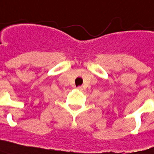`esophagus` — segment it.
I'll list each match as a JSON object with an SVG mask.
<instances>
[{"instance_id":"esophagus-1","label":"esophagus","mask_w":154,"mask_h":154,"mask_svg":"<svg viewBox=\"0 0 154 154\" xmlns=\"http://www.w3.org/2000/svg\"><path fill=\"white\" fill-rule=\"evenodd\" d=\"M77 89H79V90H82V89H82V86H79V87H77Z\"/></svg>"}]
</instances>
